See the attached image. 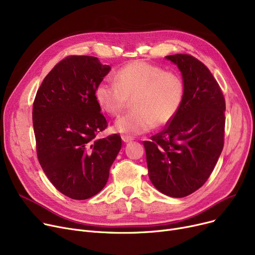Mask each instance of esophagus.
Segmentation results:
<instances>
[{
	"instance_id": "esophagus-1",
	"label": "esophagus",
	"mask_w": 255,
	"mask_h": 255,
	"mask_svg": "<svg viewBox=\"0 0 255 255\" xmlns=\"http://www.w3.org/2000/svg\"><path fill=\"white\" fill-rule=\"evenodd\" d=\"M122 140H123L124 142H130V141L133 140V137L128 136V135H123V136H122Z\"/></svg>"
}]
</instances>
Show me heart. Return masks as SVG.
Masks as SVG:
<instances>
[{"label": "heart", "instance_id": "b5f03b06", "mask_svg": "<svg viewBox=\"0 0 255 255\" xmlns=\"http://www.w3.org/2000/svg\"><path fill=\"white\" fill-rule=\"evenodd\" d=\"M115 82L99 83L95 98L101 110L111 117H119L133 99L134 110L120 118L115 130L129 135L141 134L154 126L168 124L180 111L185 86L173 71L145 61L136 60L121 67Z\"/></svg>", "mask_w": 255, "mask_h": 255}]
</instances>
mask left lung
<instances>
[{
	"mask_svg": "<svg viewBox=\"0 0 255 255\" xmlns=\"http://www.w3.org/2000/svg\"><path fill=\"white\" fill-rule=\"evenodd\" d=\"M182 72L185 95L176 117L142 143L149 178L171 197H184L202 187L215 167L224 144L225 100L208 67L178 53L165 57Z\"/></svg>",
	"mask_w": 255,
	"mask_h": 255,
	"instance_id": "obj_1",
	"label": "left lung"
}]
</instances>
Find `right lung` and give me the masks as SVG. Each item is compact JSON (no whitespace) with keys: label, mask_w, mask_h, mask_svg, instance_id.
<instances>
[{"label":"right lung","mask_w":255,"mask_h":255,"mask_svg":"<svg viewBox=\"0 0 255 255\" xmlns=\"http://www.w3.org/2000/svg\"><path fill=\"white\" fill-rule=\"evenodd\" d=\"M110 70L96 57H66L45 76L33 103L39 163L56 189L72 199L103 189L122 148L118 134L96 138L109 124L95 89Z\"/></svg>","instance_id":"right-lung-1"}]
</instances>
